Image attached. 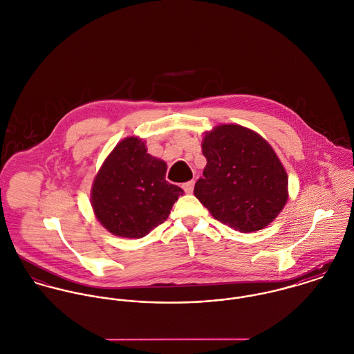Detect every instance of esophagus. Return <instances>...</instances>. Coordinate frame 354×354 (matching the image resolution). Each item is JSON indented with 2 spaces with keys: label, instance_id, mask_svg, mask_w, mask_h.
<instances>
[{
  "label": "esophagus",
  "instance_id": "obj_1",
  "mask_svg": "<svg viewBox=\"0 0 354 354\" xmlns=\"http://www.w3.org/2000/svg\"><path fill=\"white\" fill-rule=\"evenodd\" d=\"M194 180H190V182H186V183H183V190H185V193L186 194H192L193 193V190H194Z\"/></svg>",
  "mask_w": 354,
  "mask_h": 354
}]
</instances>
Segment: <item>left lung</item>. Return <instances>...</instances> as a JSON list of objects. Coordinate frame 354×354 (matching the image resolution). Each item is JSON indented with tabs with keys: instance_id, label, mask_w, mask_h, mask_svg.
I'll return each mask as SVG.
<instances>
[{
	"instance_id": "1",
	"label": "left lung",
	"mask_w": 354,
	"mask_h": 354,
	"mask_svg": "<svg viewBox=\"0 0 354 354\" xmlns=\"http://www.w3.org/2000/svg\"><path fill=\"white\" fill-rule=\"evenodd\" d=\"M203 178L194 194L220 223L247 234L265 228L288 199V175L273 148L255 131L221 124L202 142Z\"/></svg>"
}]
</instances>
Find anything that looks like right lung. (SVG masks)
Masks as SVG:
<instances>
[{"label":"right lung","mask_w":354,"mask_h":354,"mask_svg":"<svg viewBox=\"0 0 354 354\" xmlns=\"http://www.w3.org/2000/svg\"><path fill=\"white\" fill-rule=\"evenodd\" d=\"M167 164L129 137L106 158L92 187L97 220L111 234L140 239L162 224L183 190L165 180Z\"/></svg>","instance_id":"1"}]
</instances>
